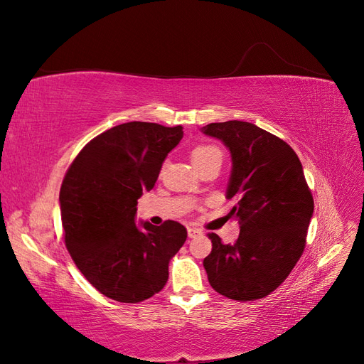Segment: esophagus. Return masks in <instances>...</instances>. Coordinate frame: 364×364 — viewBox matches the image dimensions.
<instances>
[{"label":"esophagus","instance_id":"obj_1","mask_svg":"<svg viewBox=\"0 0 364 364\" xmlns=\"http://www.w3.org/2000/svg\"><path fill=\"white\" fill-rule=\"evenodd\" d=\"M200 234H202V230H200V229L193 228V226H190V228H188V237H190V238H196V237H199Z\"/></svg>","mask_w":364,"mask_h":364}]
</instances>
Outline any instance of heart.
I'll use <instances>...</instances> for the list:
<instances>
[{
	"label": "heart",
	"instance_id": "b5f03b06",
	"mask_svg": "<svg viewBox=\"0 0 364 364\" xmlns=\"http://www.w3.org/2000/svg\"><path fill=\"white\" fill-rule=\"evenodd\" d=\"M211 156H220V158H222V151H220L215 146H209V144L199 146V147H196L191 151V161H193V164L205 161V159L211 158Z\"/></svg>",
	"mask_w": 364,
	"mask_h": 364
}]
</instances>
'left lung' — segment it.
<instances>
[{
  "instance_id": "obj_1",
  "label": "left lung",
  "mask_w": 364,
  "mask_h": 364,
  "mask_svg": "<svg viewBox=\"0 0 364 364\" xmlns=\"http://www.w3.org/2000/svg\"><path fill=\"white\" fill-rule=\"evenodd\" d=\"M202 132L230 153L226 199L237 197L229 215L240 223L234 245L209 234L208 281L229 299H261L289 277L305 247L314 200L302 164L287 142L246 121L211 123Z\"/></svg>"
}]
</instances>
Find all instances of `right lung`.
Instances as JSON below:
<instances>
[{
	"label": "right lung",
	"mask_w": 364,
	"mask_h": 364,
	"mask_svg": "<svg viewBox=\"0 0 364 364\" xmlns=\"http://www.w3.org/2000/svg\"><path fill=\"white\" fill-rule=\"evenodd\" d=\"M182 126L132 121L82 149L60 186L65 245L77 269L102 294L136 304L159 293L186 229L173 220L136 225V205L150 191Z\"/></svg>",
	"instance_id": "add662e5"
}]
</instances>
